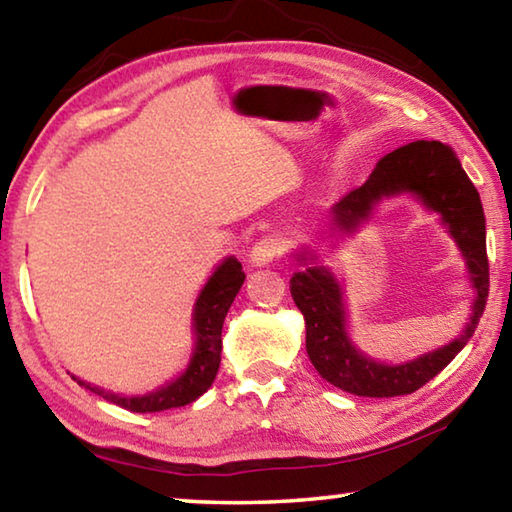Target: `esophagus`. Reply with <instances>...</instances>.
I'll return each instance as SVG.
<instances>
[{
    "label": "esophagus",
    "instance_id": "34e87169",
    "mask_svg": "<svg viewBox=\"0 0 512 512\" xmlns=\"http://www.w3.org/2000/svg\"><path fill=\"white\" fill-rule=\"evenodd\" d=\"M282 253V244L280 239L275 237H262L250 250V264L253 266H268L273 262V259Z\"/></svg>",
    "mask_w": 512,
    "mask_h": 512
}]
</instances>
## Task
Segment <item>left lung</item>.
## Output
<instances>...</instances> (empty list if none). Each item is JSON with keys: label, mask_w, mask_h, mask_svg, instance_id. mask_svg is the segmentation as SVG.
<instances>
[{"label": "left lung", "mask_w": 512, "mask_h": 512, "mask_svg": "<svg viewBox=\"0 0 512 512\" xmlns=\"http://www.w3.org/2000/svg\"><path fill=\"white\" fill-rule=\"evenodd\" d=\"M411 196L438 223L461 253L470 282V316L461 334L440 348L420 357L388 363L372 359L354 343L350 334V311L345 300L343 280H339L323 257L311 246H300L291 259L300 266L291 275V298L305 318L307 354L318 375L345 393L359 397H395L418 391L447 363H452L465 343L472 339L488 298L490 275L485 255V216L479 192L467 178L452 146L436 140L404 144L381 158L366 183L343 196L325 225L323 241L327 248H339L345 237H352L375 207L386 198Z\"/></svg>", "instance_id": "8db88e82"}]
</instances>
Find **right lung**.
Returning <instances> with one entry per match:
<instances>
[{
  "label": "right lung",
  "mask_w": 512,
  "mask_h": 512,
  "mask_svg": "<svg viewBox=\"0 0 512 512\" xmlns=\"http://www.w3.org/2000/svg\"><path fill=\"white\" fill-rule=\"evenodd\" d=\"M244 280L246 273L241 271L237 257H223L221 262L214 266L212 275L207 277L203 289L198 291L192 309L194 348L192 354H189L187 366L183 372H178L176 377L164 381L162 386L153 388V391L144 395H121L106 391L103 386L90 384V381L76 377L72 372H69V375H72L76 384L88 388L94 395H101L103 400L133 413H155L192 404L212 386L216 372H219L223 350V320L228 316V309L232 302H235Z\"/></svg>",
  "instance_id": "right-lung-1"
}]
</instances>
